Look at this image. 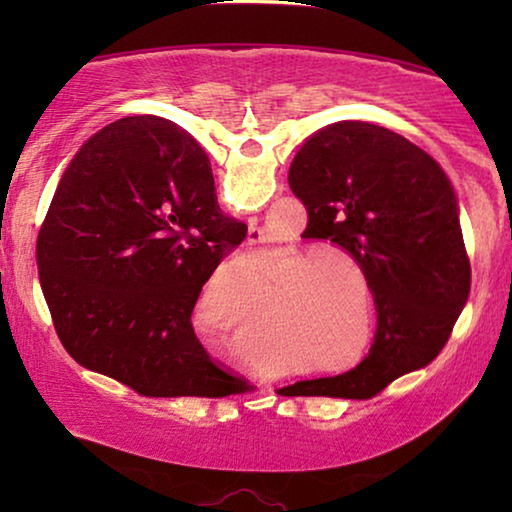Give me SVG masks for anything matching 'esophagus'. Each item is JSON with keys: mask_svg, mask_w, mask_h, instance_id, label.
<instances>
[{"mask_svg": "<svg viewBox=\"0 0 512 512\" xmlns=\"http://www.w3.org/2000/svg\"><path fill=\"white\" fill-rule=\"evenodd\" d=\"M265 237H263V230L258 226H249V244L251 247H256V244H263Z\"/></svg>", "mask_w": 512, "mask_h": 512, "instance_id": "obj_1", "label": "esophagus"}]
</instances>
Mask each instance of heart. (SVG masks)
I'll list each match as a JSON object with an SVG mask.
<instances>
[{"label":"heart","mask_w":512,"mask_h":512,"mask_svg":"<svg viewBox=\"0 0 512 512\" xmlns=\"http://www.w3.org/2000/svg\"><path fill=\"white\" fill-rule=\"evenodd\" d=\"M354 275L363 279L361 263L342 251H319L298 258L279 277V289H286L300 274L304 277L291 286L284 305L279 307V328L303 349L321 356H345L347 349L359 345L361 319L340 314L338 289L352 282Z\"/></svg>","instance_id":"heart-1"}]
</instances>
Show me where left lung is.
<instances>
[{
    "mask_svg": "<svg viewBox=\"0 0 512 512\" xmlns=\"http://www.w3.org/2000/svg\"><path fill=\"white\" fill-rule=\"evenodd\" d=\"M289 186L307 230L361 263L377 333L354 370L296 382L289 396L370 398L447 345L471 291L457 193L436 160L373 123H333L293 158Z\"/></svg>",
    "mask_w": 512,
    "mask_h": 512,
    "instance_id": "1",
    "label": "left lung"
}]
</instances>
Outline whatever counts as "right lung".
<instances>
[{"label":"right lung","instance_id":"obj_1","mask_svg":"<svg viewBox=\"0 0 512 512\" xmlns=\"http://www.w3.org/2000/svg\"><path fill=\"white\" fill-rule=\"evenodd\" d=\"M247 237L221 214L207 153L158 116L74 153L39 230V284L67 354L142 396L219 398L233 377L193 328L202 286Z\"/></svg>","mask_w":512,"mask_h":512}]
</instances>
